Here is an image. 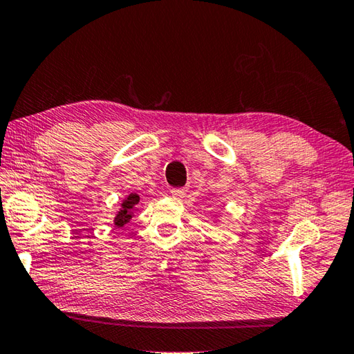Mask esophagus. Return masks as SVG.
<instances>
[{
    "mask_svg": "<svg viewBox=\"0 0 354 354\" xmlns=\"http://www.w3.org/2000/svg\"><path fill=\"white\" fill-rule=\"evenodd\" d=\"M186 195V189L185 187H176V189H171V197L172 198H183Z\"/></svg>",
    "mask_w": 354,
    "mask_h": 354,
    "instance_id": "esophagus-1",
    "label": "esophagus"
}]
</instances>
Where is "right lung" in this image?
I'll return each mask as SVG.
<instances>
[{"label":"right lung","instance_id":"add662e5","mask_svg":"<svg viewBox=\"0 0 354 354\" xmlns=\"http://www.w3.org/2000/svg\"><path fill=\"white\" fill-rule=\"evenodd\" d=\"M138 203H139V195L138 194H130L129 198L124 200L121 210L118 212V215L115 218V225L122 227L125 223H129L130 218H131V210L135 209Z\"/></svg>","mask_w":354,"mask_h":354}]
</instances>
